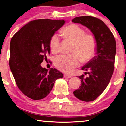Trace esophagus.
Instances as JSON below:
<instances>
[{"instance_id":"34e87169","label":"esophagus","mask_w":126,"mask_h":126,"mask_svg":"<svg viewBox=\"0 0 126 126\" xmlns=\"http://www.w3.org/2000/svg\"><path fill=\"white\" fill-rule=\"evenodd\" d=\"M64 77H67V78H71L72 77V76L69 75H67V74H64Z\"/></svg>"}]
</instances>
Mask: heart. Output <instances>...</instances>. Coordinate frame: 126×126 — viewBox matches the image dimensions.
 Here are the masks:
<instances>
[{
    "mask_svg": "<svg viewBox=\"0 0 126 126\" xmlns=\"http://www.w3.org/2000/svg\"><path fill=\"white\" fill-rule=\"evenodd\" d=\"M65 40L73 41L69 54H61L54 59L55 66L63 72L69 73L79 66L81 61L87 62L93 58L97 49L94 35L86 33L85 29L76 23L67 26L61 31ZM61 47L59 36L54 33L49 40V47L53 54L59 53Z\"/></svg>",
    "mask_w": 126,
    "mask_h": 126,
    "instance_id": "heart-1",
    "label": "heart"
}]
</instances>
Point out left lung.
<instances>
[{
  "label": "left lung",
  "instance_id": "1",
  "mask_svg": "<svg viewBox=\"0 0 126 126\" xmlns=\"http://www.w3.org/2000/svg\"><path fill=\"white\" fill-rule=\"evenodd\" d=\"M74 23L85 26L94 35L97 41V53L82 70L88 71L86 78L82 75L81 86L73 91L77 99L83 101L95 100L108 85L114 69L116 41L111 31L103 22L91 16L77 17L72 20Z\"/></svg>",
  "mask_w": 126,
  "mask_h": 126
}]
</instances>
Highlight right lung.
Listing matches in <instances>:
<instances>
[{
    "label": "right lung",
    "mask_w": 126,
    "mask_h": 126,
    "mask_svg": "<svg viewBox=\"0 0 126 126\" xmlns=\"http://www.w3.org/2000/svg\"><path fill=\"white\" fill-rule=\"evenodd\" d=\"M62 20L32 21L13 35L10 43L9 67L18 87L33 100L48 95L56 79L63 75L55 68L48 71L40 64L50 54L49 40L64 24Z\"/></svg>",
    "instance_id": "add662e5"
}]
</instances>
